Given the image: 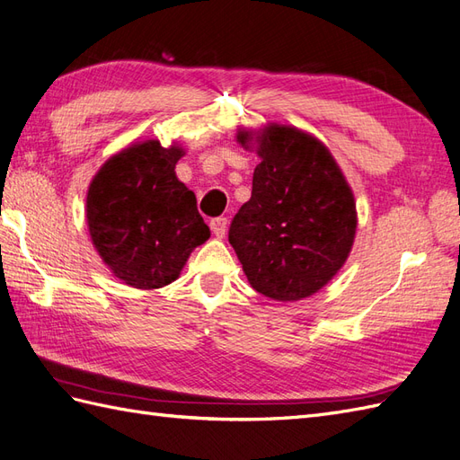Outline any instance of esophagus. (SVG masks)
I'll use <instances>...</instances> for the list:
<instances>
[{"mask_svg":"<svg viewBox=\"0 0 460 460\" xmlns=\"http://www.w3.org/2000/svg\"><path fill=\"white\" fill-rule=\"evenodd\" d=\"M226 228H228V220L225 217H218V218L210 220V230H213L217 238H225Z\"/></svg>","mask_w":460,"mask_h":460,"instance_id":"34e87169","label":"esophagus"}]
</instances>
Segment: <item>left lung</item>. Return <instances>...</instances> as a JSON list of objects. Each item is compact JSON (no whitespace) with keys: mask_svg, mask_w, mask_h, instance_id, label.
Masks as SVG:
<instances>
[{"mask_svg":"<svg viewBox=\"0 0 460 460\" xmlns=\"http://www.w3.org/2000/svg\"><path fill=\"white\" fill-rule=\"evenodd\" d=\"M242 146L257 143L252 199L235 213L228 240L252 287L270 300L314 296L349 259L356 203L329 148L314 135L269 123L240 129Z\"/></svg>","mask_w":460,"mask_h":460,"instance_id":"1","label":"left lung"}]
</instances>
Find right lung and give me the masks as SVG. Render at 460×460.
<instances>
[{
	"label": "right lung",
	"mask_w": 460,
	"mask_h": 460,
	"mask_svg": "<svg viewBox=\"0 0 460 460\" xmlns=\"http://www.w3.org/2000/svg\"><path fill=\"white\" fill-rule=\"evenodd\" d=\"M180 145L133 143L110 156L86 193L93 245L114 277L153 290L173 282L210 230L197 199L176 176Z\"/></svg>",
	"instance_id": "obj_1"
}]
</instances>
